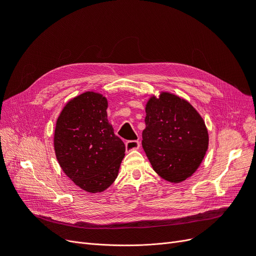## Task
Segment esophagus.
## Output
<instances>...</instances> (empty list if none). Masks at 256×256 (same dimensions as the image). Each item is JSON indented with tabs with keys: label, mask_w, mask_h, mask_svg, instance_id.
I'll list each match as a JSON object with an SVG mask.
<instances>
[{
	"label": "esophagus",
	"mask_w": 256,
	"mask_h": 256,
	"mask_svg": "<svg viewBox=\"0 0 256 256\" xmlns=\"http://www.w3.org/2000/svg\"><path fill=\"white\" fill-rule=\"evenodd\" d=\"M140 147V141L138 140H131L126 142V150H138Z\"/></svg>",
	"instance_id": "1"
}]
</instances>
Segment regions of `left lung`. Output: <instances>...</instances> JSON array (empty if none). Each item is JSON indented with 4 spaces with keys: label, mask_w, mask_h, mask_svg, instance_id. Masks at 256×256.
Returning <instances> with one entry per match:
<instances>
[{
    "label": "left lung",
    "mask_w": 256,
    "mask_h": 256,
    "mask_svg": "<svg viewBox=\"0 0 256 256\" xmlns=\"http://www.w3.org/2000/svg\"><path fill=\"white\" fill-rule=\"evenodd\" d=\"M142 146L152 168L171 182L196 171L208 148L205 122L188 102L170 92L152 97L145 108Z\"/></svg>",
    "instance_id": "8db88e82"
}]
</instances>
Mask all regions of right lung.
Masks as SVG:
<instances>
[{"mask_svg":"<svg viewBox=\"0 0 256 256\" xmlns=\"http://www.w3.org/2000/svg\"><path fill=\"white\" fill-rule=\"evenodd\" d=\"M106 97L86 92L60 112L54 150L64 173L86 192L109 188L118 174L125 144L108 122Z\"/></svg>","mask_w":256,"mask_h":256,"instance_id":"1","label":"right lung"}]
</instances>
